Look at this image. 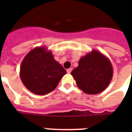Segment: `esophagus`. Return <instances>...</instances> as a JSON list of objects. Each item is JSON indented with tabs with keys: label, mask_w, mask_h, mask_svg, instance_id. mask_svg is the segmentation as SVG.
I'll use <instances>...</instances> for the list:
<instances>
[{
	"label": "esophagus",
	"mask_w": 132,
	"mask_h": 132,
	"mask_svg": "<svg viewBox=\"0 0 132 132\" xmlns=\"http://www.w3.org/2000/svg\"><path fill=\"white\" fill-rule=\"evenodd\" d=\"M71 71H72L71 68H70V69H67V73H71Z\"/></svg>",
	"instance_id": "34e87169"
}]
</instances>
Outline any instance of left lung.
<instances>
[{
    "label": "left lung",
    "mask_w": 132,
    "mask_h": 132,
    "mask_svg": "<svg viewBox=\"0 0 132 132\" xmlns=\"http://www.w3.org/2000/svg\"><path fill=\"white\" fill-rule=\"evenodd\" d=\"M78 87L87 94L100 93L110 84L112 77L110 61L101 53L93 50L83 56L78 66L71 71Z\"/></svg>",
    "instance_id": "obj_1"
}]
</instances>
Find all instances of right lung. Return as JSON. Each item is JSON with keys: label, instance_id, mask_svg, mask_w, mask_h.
Listing matches in <instances>:
<instances>
[{"label": "right lung", "instance_id": "add662e5", "mask_svg": "<svg viewBox=\"0 0 132 132\" xmlns=\"http://www.w3.org/2000/svg\"><path fill=\"white\" fill-rule=\"evenodd\" d=\"M66 73L63 66L54 60L51 52H46L44 47L30 51L20 66L22 83L29 90L37 95L53 91Z\"/></svg>", "mask_w": 132, "mask_h": 132}]
</instances>
